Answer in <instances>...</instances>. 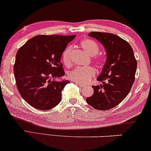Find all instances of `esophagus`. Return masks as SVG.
<instances>
[{
  "label": "esophagus",
  "instance_id": "34e87169",
  "mask_svg": "<svg viewBox=\"0 0 151 151\" xmlns=\"http://www.w3.org/2000/svg\"><path fill=\"white\" fill-rule=\"evenodd\" d=\"M76 85H79V86H80L81 87H85V86H86V85H84V84H82V83H76Z\"/></svg>",
  "mask_w": 151,
  "mask_h": 151
}]
</instances>
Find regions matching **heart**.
Listing matches in <instances>:
<instances>
[{"instance_id": "b5f03b06", "label": "heart", "mask_w": 151, "mask_h": 151, "mask_svg": "<svg viewBox=\"0 0 151 151\" xmlns=\"http://www.w3.org/2000/svg\"><path fill=\"white\" fill-rule=\"evenodd\" d=\"M80 45L83 51L91 57H93V61L96 66L99 67L104 64V58L101 56H97L98 53L99 46L95 41L91 39H84L81 41ZM73 49L69 46L64 49L62 54V60L64 64L67 66L70 65L71 52ZM96 75V70L91 66H79L76 67L69 73L68 76L71 80L79 83H87Z\"/></svg>"}]
</instances>
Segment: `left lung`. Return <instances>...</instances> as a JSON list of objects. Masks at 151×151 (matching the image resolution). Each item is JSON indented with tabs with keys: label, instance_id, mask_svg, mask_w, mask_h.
Masks as SVG:
<instances>
[{
	"label": "left lung",
	"instance_id": "obj_1",
	"mask_svg": "<svg viewBox=\"0 0 151 151\" xmlns=\"http://www.w3.org/2000/svg\"><path fill=\"white\" fill-rule=\"evenodd\" d=\"M106 51V61L97 80L102 84L92 86L94 93L86 102L95 109L107 111L122 102L135 80L137 62L130 45L114 34L91 32Z\"/></svg>",
	"mask_w": 151,
	"mask_h": 151
}]
</instances>
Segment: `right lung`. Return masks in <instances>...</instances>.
<instances>
[{"label":"right lung","instance_id":"add662e5","mask_svg":"<svg viewBox=\"0 0 151 151\" xmlns=\"http://www.w3.org/2000/svg\"><path fill=\"white\" fill-rule=\"evenodd\" d=\"M76 35H38L17 51L14 75L20 95L35 109L47 111L60 102L69 81L60 62L62 52Z\"/></svg>","mask_w":151,"mask_h":151}]
</instances>
